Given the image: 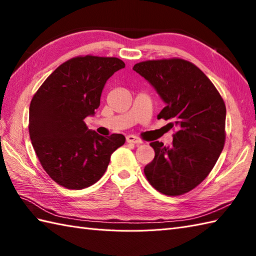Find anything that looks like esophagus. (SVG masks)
<instances>
[{
	"mask_svg": "<svg viewBox=\"0 0 256 256\" xmlns=\"http://www.w3.org/2000/svg\"><path fill=\"white\" fill-rule=\"evenodd\" d=\"M126 142L128 143H133V144L143 143L142 140L138 138V136H135V135H128V136H126Z\"/></svg>",
	"mask_w": 256,
	"mask_h": 256,
	"instance_id": "obj_1",
	"label": "esophagus"
}]
</instances>
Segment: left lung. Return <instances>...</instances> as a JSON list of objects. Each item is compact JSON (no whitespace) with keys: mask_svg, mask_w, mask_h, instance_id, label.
<instances>
[{"mask_svg":"<svg viewBox=\"0 0 256 256\" xmlns=\"http://www.w3.org/2000/svg\"><path fill=\"white\" fill-rule=\"evenodd\" d=\"M165 102L157 118L170 120L172 144L152 142L155 157L144 168L150 184L166 196H179L204 180L226 142V104L210 79L192 62L180 58L134 64Z\"/></svg>","mask_w":256,"mask_h":256,"instance_id":"1","label":"left lung"}]
</instances>
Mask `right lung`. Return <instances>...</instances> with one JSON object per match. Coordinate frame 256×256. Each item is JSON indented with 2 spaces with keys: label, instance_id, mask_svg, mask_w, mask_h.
I'll return each mask as SVG.
<instances>
[{
  "label": "right lung",
  "instance_id": "obj_1",
  "mask_svg": "<svg viewBox=\"0 0 256 256\" xmlns=\"http://www.w3.org/2000/svg\"><path fill=\"white\" fill-rule=\"evenodd\" d=\"M125 67L116 57L78 56L62 64L32 96L28 131L45 172L67 189H84L106 172L122 134L101 136L84 120L94 116L106 80Z\"/></svg>",
  "mask_w": 256,
  "mask_h": 256
}]
</instances>
